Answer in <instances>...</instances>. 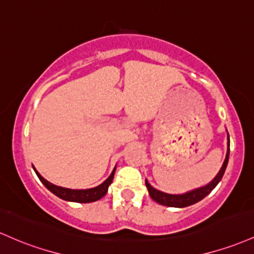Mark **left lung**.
<instances>
[{"label": "left lung", "mask_w": 254, "mask_h": 254, "mask_svg": "<svg viewBox=\"0 0 254 254\" xmlns=\"http://www.w3.org/2000/svg\"><path fill=\"white\" fill-rule=\"evenodd\" d=\"M228 138H229V136H228ZM228 160H229V142H228L227 157H225V160H224V163H223V166H222L221 171L218 172V175H217L212 182L208 183L207 186L195 189V190L189 191V193L180 194V195H172V194L163 193V191L153 188L147 180H146V187H147V189H148L150 197H152L155 202H158V204L164 205V206H170V207H187V206H190V205L195 204V202L202 200L206 195H208L211 191L213 190L214 187L218 185L219 181L222 180L223 175H224V171H225V169H227V165H228Z\"/></svg>", "instance_id": "obj_1"}]
</instances>
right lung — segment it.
<instances>
[{
  "instance_id": "1",
  "label": "right lung",
  "mask_w": 254,
  "mask_h": 254,
  "mask_svg": "<svg viewBox=\"0 0 254 254\" xmlns=\"http://www.w3.org/2000/svg\"><path fill=\"white\" fill-rule=\"evenodd\" d=\"M114 170H113L112 174H111V176L108 177L107 180L102 183V185L97 186V187H95V188H91V189L63 188V187L55 186V185H53V183L48 182L47 180H44V178L42 177L37 171H36V169H35V171H36V175H37L38 178L41 180V182L43 183V185L46 186L53 194H55L57 196H59L60 199L66 200V201H73V202H93V201H96V200H100L102 196H104V195H106V193H107L108 186H110L113 181Z\"/></svg>"
}]
</instances>
